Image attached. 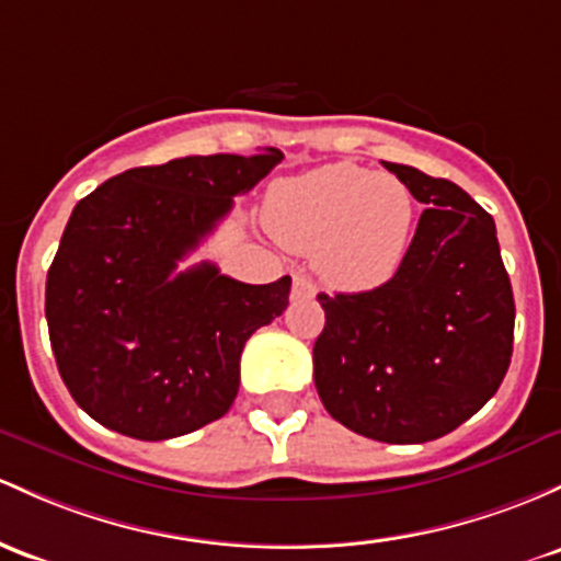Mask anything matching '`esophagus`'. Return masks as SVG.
<instances>
[{
    "instance_id": "1",
    "label": "esophagus",
    "mask_w": 561,
    "mask_h": 561,
    "mask_svg": "<svg viewBox=\"0 0 561 561\" xmlns=\"http://www.w3.org/2000/svg\"><path fill=\"white\" fill-rule=\"evenodd\" d=\"M317 295V285L306 274H293V298H313Z\"/></svg>"
}]
</instances>
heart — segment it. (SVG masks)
Returning <instances> with one entry per match:
<instances>
[{"mask_svg": "<svg viewBox=\"0 0 561 561\" xmlns=\"http://www.w3.org/2000/svg\"><path fill=\"white\" fill-rule=\"evenodd\" d=\"M415 210L402 178L337 162L276 183L263 220L287 248L313 250L324 282L362 293L386 285L404 263Z\"/></svg>", "mask_w": 561, "mask_h": 561, "instance_id": "obj_1", "label": "heart"}]
</instances>
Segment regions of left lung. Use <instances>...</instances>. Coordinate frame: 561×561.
Segmentation results:
<instances>
[{
    "instance_id": "obj_1",
    "label": "left lung",
    "mask_w": 561,
    "mask_h": 561,
    "mask_svg": "<svg viewBox=\"0 0 561 561\" xmlns=\"http://www.w3.org/2000/svg\"><path fill=\"white\" fill-rule=\"evenodd\" d=\"M423 210L404 263L367 293H319L313 383L337 423L389 445L450 434L497 391L514 348V293L495 220L463 188L383 162Z\"/></svg>"
}]
</instances>
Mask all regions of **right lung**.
<instances>
[{"label": "right lung", "instance_id": "add662e5", "mask_svg": "<svg viewBox=\"0 0 561 561\" xmlns=\"http://www.w3.org/2000/svg\"><path fill=\"white\" fill-rule=\"evenodd\" d=\"M279 162L276 149L172 159L108 178L73 207L45 317L60 378L92 421L162 442L229 412L244 343L282 317L293 282L244 285L207 261L175 268Z\"/></svg>", "mask_w": 561, "mask_h": 561}]
</instances>
